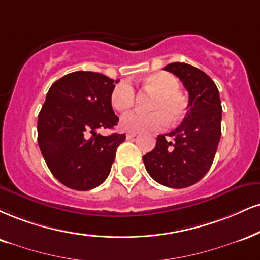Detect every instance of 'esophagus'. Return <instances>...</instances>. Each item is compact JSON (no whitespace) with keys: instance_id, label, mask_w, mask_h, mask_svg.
<instances>
[{"instance_id":"esophagus-1","label":"esophagus","mask_w":260,"mask_h":260,"mask_svg":"<svg viewBox=\"0 0 260 260\" xmlns=\"http://www.w3.org/2000/svg\"><path fill=\"white\" fill-rule=\"evenodd\" d=\"M136 137H137V133L136 132H128L126 134V138L127 139H133V138H136Z\"/></svg>"}]
</instances>
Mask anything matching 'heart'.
<instances>
[{"instance_id":"1","label":"heart","mask_w":260,"mask_h":260,"mask_svg":"<svg viewBox=\"0 0 260 260\" xmlns=\"http://www.w3.org/2000/svg\"><path fill=\"white\" fill-rule=\"evenodd\" d=\"M143 87L155 93L149 103L151 111H132L122 116L121 127L132 132H144L162 128L168 118L170 123H177L185 115L186 108L183 96L179 94V82L173 75L167 73L152 74L145 77ZM136 92L127 81L117 83L112 89L110 100L115 110L123 112L134 104Z\"/></svg>"}]
</instances>
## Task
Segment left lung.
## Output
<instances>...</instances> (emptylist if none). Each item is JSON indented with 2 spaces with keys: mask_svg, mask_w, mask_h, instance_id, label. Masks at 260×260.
Wrapping results in <instances>:
<instances>
[{
  "mask_svg": "<svg viewBox=\"0 0 260 260\" xmlns=\"http://www.w3.org/2000/svg\"><path fill=\"white\" fill-rule=\"evenodd\" d=\"M164 70L174 74L189 92V104L180 126L160 134L154 150L143 156L152 179L161 185L181 189L201 180L213 164L221 136V102L213 80L185 62H171Z\"/></svg>",
  "mask_w": 260,
  "mask_h": 260,
  "instance_id": "1",
  "label": "left lung"
}]
</instances>
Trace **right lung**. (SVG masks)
Listing matches in <instances>:
<instances>
[{"mask_svg":"<svg viewBox=\"0 0 260 260\" xmlns=\"http://www.w3.org/2000/svg\"><path fill=\"white\" fill-rule=\"evenodd\" d=\"M117 81L92 71H75L55 81L37 121V140L49 171L70 189H94L108 178L126 134L102 136L118 117L110 95Z\"/></svg>","mask_w":260,"mask_h":260,"instance_id":"obj_1","label":"right lung"}]
</instances>
